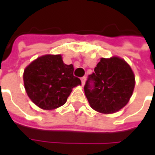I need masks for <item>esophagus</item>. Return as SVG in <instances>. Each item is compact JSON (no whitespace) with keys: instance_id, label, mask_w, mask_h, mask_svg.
I'll return each mask as SVG.
<instances>
[{"instance_id":"34e87169","label":"esophagus","mask_w":155,"mask_h":155,"mask_svg":"<svg viewBox=\"0 0 155 155\" xmlns=\"http://www.w3.org/2000/svg\"><path fill=\"white\" fill-rule=\"evenodd\" d=\"M85 81H86V77L85 76H83L81 78V83H82V85H84V83H85Z\"/></svg>"}]
</instances>
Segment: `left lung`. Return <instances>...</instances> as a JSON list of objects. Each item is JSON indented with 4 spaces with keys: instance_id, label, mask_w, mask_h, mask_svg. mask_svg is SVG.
Here are the masks:
<instances>
[{
    "instance_id": "left-lung-1",
    "label": "left lung",
    "mask_w": 155,
    "mask_h": 155,
    "mask_svg": "<svg viewBox=\"0 0 155 155\" xmlns=\"http://www.w3.org/2000/svg\"><path fill=\"white\" fill-rule=\"evenodd\" d=\"M134 75L125 61L119 57L101 58L84 86L89 103L94 110L115 113L130 101L134 88Z\"/></svg>"
}]
</instances>
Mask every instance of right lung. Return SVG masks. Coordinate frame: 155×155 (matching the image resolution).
Returning <instances> with one entry per match:
<instances>
[{"label":"right lung","mask_w":155,"mask_h":155,"mask_svg":"<svg viewBox=\"0 0 155 155\" xmlns=\"http://www.w3.org/2000/svg\"><path fill=\"white\" fill-rule=\"evenodd\" d=\"M73 73V64H64L61 54L37 58L24 71L26 93L41 109H56L66 102L72 88L81 84Z\"/></svg>","instance_id":"add662e5"}]
</instances>
